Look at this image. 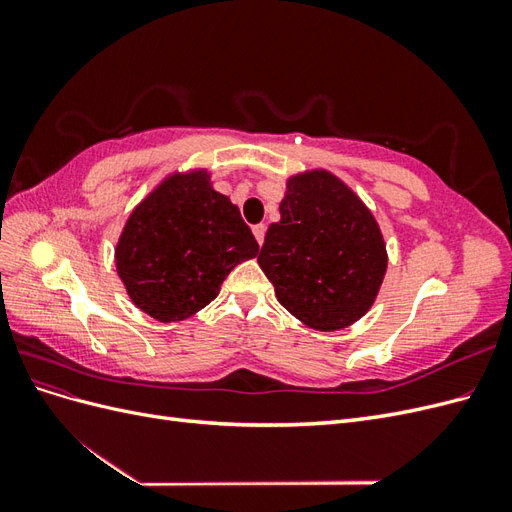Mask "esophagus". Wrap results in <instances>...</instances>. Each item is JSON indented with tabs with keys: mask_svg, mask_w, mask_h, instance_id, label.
<instances>
[{
	"mask_svg": "<svg viewBox=\"0 0 512 512\" xmlns=\"http://www.w3.org/2000/svg\"><path fill=\"white\" fill-rule=\"evenodd\" d=\"M252 232H254L256 241L262 245V241H265V232H267V226H265V224H256V226L252 228Z\"/></svg>",
	"mask_w": 512,
	"mask_h": 512,
	"instance_id": "1",
	"label": "esophagus"
}]
</instances>
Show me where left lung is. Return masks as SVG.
<instances>
[{"label":"left lung","instance_id":"1","mask_svg":"<svg viewBox=\"0 0 512 512\" xmlns=\"http://www.w3.org/2000/svg\"><path fill=\"white\" fill-rule=\"evenodd\" d=\"M282 220L269 226L258 265L277 301L318 331L344 329L374 303L386 271L380 228L329 173L288 181Z\"/></svg>","mask_w":512,"mask_h":512}]
</instances>
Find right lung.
I'll return each instance as SVG.
<instances>
[{
	"label": "right lung",
	"instance_id": "right-lung-1",
	"mask_svg": "<svg viewBox=\"0 0 512 512\" xmlns=\"http://www.w3.org/2000/svg\"><path fill=\"white\" fill-rule=\"evenodd\" d=\"M258 243L239 209L207 173L175 175L134 209L117 245L130 299L160 322L196 314L218 297L226 275L254 258Z\"/></svg>",
	"mask_w": 512,
	"mask_h": 512
}]
</instances>
